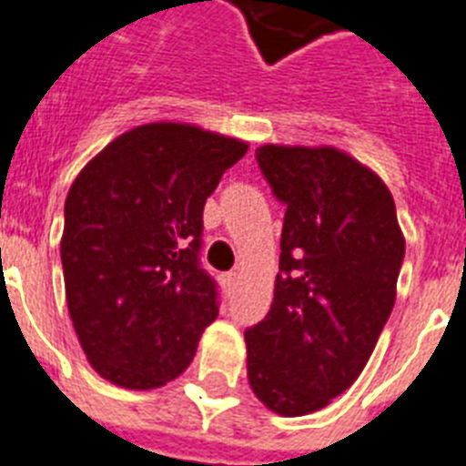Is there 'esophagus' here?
Returning <instances> with one entry per match:
<instances>
[{
    "label": "esophagus",
    "mask_w": 466,
    "mask_h": 466,
    "mask_svg": "<svg viewBox=\"0 0 466 466\" xmlns=\"http://www.w3.org/2000/svg\"><path fill=\"white\" fill-rule=\"evenodd\" d=\"M237 281H238L237 272H228V274H222V286H225V289H228L229 293H232V290L237 289Z\"/></svg>",
    "instance_id": "esophagus-1"
}]
</instances>
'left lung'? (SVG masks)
<instances>
[{
    "instance_id": "8db88e82",
    "label": "left lung",
    "mask_w": 466,
    "mask_h": 466,
    "mask_svg": "<svg viewBox=\"0 0 466 466\" xmlns=\"http://www.w3.org/2000/svg\"><path fill=\"white\" fill-rule=\"evenodd\" d=\"M286 204L267 317L246 330L253 394L283 418L329 406L373 354L396 300L403 238L382 177L338 147L262 145Z\"/></svg>"
}]
</instances>
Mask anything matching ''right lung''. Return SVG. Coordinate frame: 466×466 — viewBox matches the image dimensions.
<instances>
[{"instance_id":"right-lung-1","label":"right lung","mask_w":466,"mask_h":466,"mask_svg":"<svg viewBox=\"0 0 466 466\" xmlns=\"http://www.w3.org/2000/svg\"><path fill=\"white\" fill-rule=\"evenodd\" d=\"M248 143L192 124L121 133L75 177L60 260L72 326L100 378L155 390L192 363L218 317L199 267L204 204Z\"/></svg>"}]
</instances>
